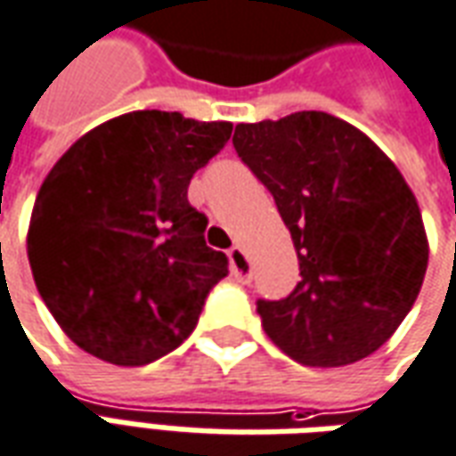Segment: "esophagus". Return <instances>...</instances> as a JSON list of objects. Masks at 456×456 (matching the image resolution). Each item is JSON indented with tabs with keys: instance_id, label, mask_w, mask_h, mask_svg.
<instances>
[{
	"instance_id": "obj_1",
	"label": "esophagus",
	"mask_w": 456,
	"mask_h": 456,
	"mask_svg": "<svg viewBox=\"0 0 456 456\" xmlns=\"http://www.w3.org/2000/svg\"><path fill=\"white\" fill-rule=\"evenodd\" d=\"M229 269H232V276H234L237 281H251V261L244 249H239V247L229 249Z\"/></svg>"
}]
</instances>
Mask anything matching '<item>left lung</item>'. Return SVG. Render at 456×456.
Segmentation results:
<instances>
[{
	"label": "left lung",
	"instance_id": "obj_1",
	"mask_svg": "<svg viewBox=\"0 0 456 456\" xmlns=\"http://www.w3.org/2000/svg\"><path fill=\"white\" fill-rule=\"evenodd\" d=\"M232 142L276 200L301 269L289 298L256 305L266 336L314 368L368 358L405 321L428 272V232L403 173L323 110L239 123Z\"/></svg>",
	"mask_w": 456,
	"mask_h": 456
}]
</instances>
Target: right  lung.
<instances>
[{
    "label": "right lung",
    "instance_id": "1",
    "mask_svg": "<svg viewBox=\"0 0 456 456\" xmlns=\"http://www.w3.org/2000/svg\"><path fill=\"white\" fill-rule=\"evenodd\" d=\"M229 135L227 120L133 110L88 130L51 167L28 219V266L78 348L135 368L195 330L227 256L205 244L207 217L187 187Z\"/></svg>",
    "mask_w": 456,
    "mask_h": 456
}]
</instances>
